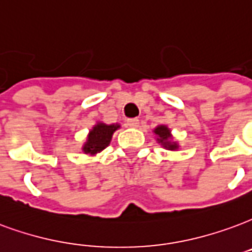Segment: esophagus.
Segmentation results:
<instances>
[{
    "mask_svg": "<svg viewBox=\"0 0 252 252\" xmlns=\"http://www.w3.org/2000/svg\"><path fill=\"white\" fill-rule=\"evenodd\" d=\"M139 124H140V121H139V119H128L126 120V126H131V128H136V126H139Z\"/></svg>",
    "mask_w": 252,
    "mask_h": 252,
    "instance_id": "esophagus-1",
    "label": "esophagus"
}]
</instances>
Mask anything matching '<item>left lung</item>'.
Listing matches in <instances>:
<instances>
[{"mask_svg":"<svg viewBox=\"0 0 252 252\" xmlns=\"http://www.w3.org/2000/svg\"><path fill=\"white\" fill-rule=\"evenodd\" d=\"M155 133L159 136L158 141L161 143V145H163L164 148H167V150H176V148H178V144H176V143L169 141L171 135H169V129L165 126H158V128L155 129Z\"/></svg>","mask_w":252,"mask_h":252,"instance_id":"1","label":"left lung"}]
</instances>
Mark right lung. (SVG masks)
I'll return each mask as SVG.
<instances>
[{
    "instance_id": "add662e5",
    "label": "right lung",
    "mask_w": 252,
    "mask_h": 252,
    "mask_svg": "<svg viewBox=\"0 0 252 252\" xmlns=\"http://www.w3.org/2000/svg\"><path fill=\"white\" fill-rule=\"evenodd\" d=\"M119 126H107V124H97L93 126V129L89 132L88 140L84 144L83 151L85 154L94 155L108 147L112 139L113 132L116 131Z\"/></svg>"
}]
</instances>
